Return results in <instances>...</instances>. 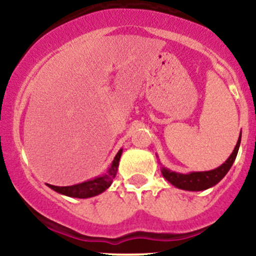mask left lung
<instances>
[{
  "instance_id": "left-lung-1",
  "label": "left lung",
  "mask_w": 256,
  "mask_h": 256,
  "mask_svg": "<svg viewBox=\"0 0 256 256\" xmlns=\"http://www.w3.org/2000/svg\"><path fill=\"white\" fill-rule=\"evenodd\" d=\"M240 143V134L237 144L234 146L232 154L228 156V160L219 166L218 168L212 170V171H206V172H192L189 174H182V173L171 172L168 170L162 168V176L166 180L174 186L179 188L183 190H189V192H200V190H206L208 188L213 186L216 183H219L222 178L225 177L226 173L231 168L232 164H234V158L237 156Z\"/></svg>"
}]
</instances>
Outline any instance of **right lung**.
<instances>
[{"label": "right lung", "instance_id": "right-lung-1", "mask_svg": "<svg viewBox=\"0 0 256 256\" xmlns=\"http://www.w3.org/2000/svg\"><path fill=\"white\" fill-rule=\"evenodd\" d=\"M122 150H119L118 154L114 158L113 162H112L110 168L108 170V172L106 174L98 177L92 180L84 182V183L71 185V186H55V185L48 184L49 188H52V190L58 194H62V195L70 196V198H92V196L98 195V194L104 192V190H107L110 188V185L113 182L114 177H116V171H118L119 166V160L122 156Z\"/></svg>", "mask_w": 256, "mask_h": 256}]
</instances>
